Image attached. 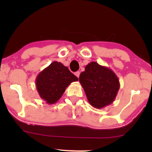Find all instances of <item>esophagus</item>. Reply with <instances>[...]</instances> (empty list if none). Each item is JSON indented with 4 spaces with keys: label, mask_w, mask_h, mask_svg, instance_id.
<instances>
[{
    "label": "esophagus",
    "mask_w": 152,
    "mask_h": 152,
    "mask_svg": "<svg viewBox=\"0 0 152 152\" xmlns=\"http://www.w3.org/2000/svg\"><path fill=\"white\" fill-rule=\"evenodd\" d=\"M75 75H76V76H77L78 78H79V76H80V71H76V72L75 73Z\"/></svg>",
    "instance_id": "1"
}]
</instances>
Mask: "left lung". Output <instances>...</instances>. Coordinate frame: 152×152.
Wrapping results in <instances>:
<instances>
[{
  "label": "left lung",
  "instance_id": "1",
  "mask_svg": "<svg viewBox=\"0 0 152 152\" xmlns=\"http://www.w3.org/2000/svg\"><path fill=\"white\" fill-rule=\"evenodd\" d=\"M79 82L92 106L102 109L114 101L120 87L119 80L109 68L91 62L81 73Z\"/></svg>",
  "mask_w": 152,
  "mask_h": 152
}]
</instances>
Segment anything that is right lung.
<instances>
[{
	"label": "right lung",
	"mask_w": 152,
	"mask_h": 152,
	"mask_svg": "<svg viewBox=\"0 0 152 152\" xmlns=\"http://www.w3.org/2000/svg\"><path fill=\"white\" fill-rule=\"evenodd\" d=\"M78 78L61 62L53 61L40 72L36 78V86L40 97L48 104L56 103L72 82Z\"/></svg>",
	"instance_id": "right-lung-1"
}]
</instances>
